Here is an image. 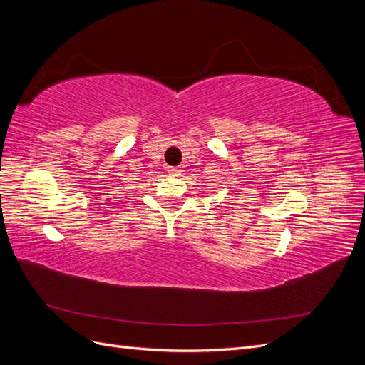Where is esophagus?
<instances>
[{
  "label": "esophagus",
  "instance_id": "esophagus-1",
  "mask_svg": "<svg viewBox=\"0 0 365 365\" xmlns=\"http://www.w3.org/2000/svg\"><path fill=\"white\" fill-rule=\"evenodd\" d=\"M168 172L175 176H178V175H181V168H168Z\"/></svg>",
  "mask_w": 365,
  "mask_h": 365
}]
</instances>
